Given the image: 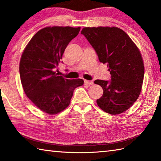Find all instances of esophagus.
<instances>
[{"mask_svg":"<svg viewBox=\"0 0 161 161\" xmlns=\"http://www.w3.org/2000/svg\"><path fill=\"white\" fill-rule=\"evenodd\" d=\"M84 83L87 84V85H93V81L92 80H85Z\"/></svg>","mask_w":161,"mask_h":161,"instance_id":"34e87169","label":"esophagus"}]
</instances>
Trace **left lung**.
Wrapping results in <instances>:
<instances>
[{
	"mask_svg": "<svg viewBox=\"0 0 161 161\" xmlns=\"http://www.w3.org/2000/svg\"><path fill=\"white\" fill-rule=\"evenodd\" d=\"M96 51L100 62L107 64L110 81L96 80L103 95L98 107L111 115L128 110L141 92L144 66L140 51L127 33L118 27H85L81 31Z\"/></svg>",
	"mask_w": 161,
	"mask_h": 161,
	"instance_id": "obj_1",
	"label": "left lung"
}]
</instances>
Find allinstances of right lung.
I'll list each match as a JSON object with an SVG mask.
<instances>
[{"label": "right lung", "mask_w": 161, "mask_h": 161, "mask_svg": "<svg viewBox=\"0 0 161 161\" xmlns=\"http://www.w3.org/2000/svg\"><path fill=\"white\" fill-rule=\"evenodd\" d=\"M80 29L57 26L42 29L33 36L21 57L19 74L24 92L47 114H59L68 107L75 88L84 83L83 79H66L53 71Z\"/></svg>", "instance_id": "1"}]
</instances>
